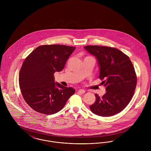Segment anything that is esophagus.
Here are the masks:
<instances>
[{"label":"esophagus","mask_w":151,"mask_h":151,"mask_svg":"<svg viewBox=\"0 0 151 151\" xmlns=\"http://www.w3.org/2000/svg\"><path fill=\"white\" fill-rule=\"evenodd\" d=\"M78 92H80V93H84L85 92H86V91L85 90H84V89H79L78 91Z\"/></svg>","instance_id":"1"}]
</instances>
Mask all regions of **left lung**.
Here are the masks:
<instances>
[{"label": "left lung", "instance_id": "1", "mask_svg": "<svg viewBox=\"0 0 151 151\" xmlns=\"http://www.w3.org/2000/svg\"><path fill=\"white\" fill-rule=\"evenodd\" d=\"M84 48L97 58L99 77L106 90L102 97L95 94L96 101L90 106L91 110L104 117L119 113L129 104L137 86V75L129 57L115 47L87 45Z\"/></svg>", "mask_w": 151, "mask_h": 151}]
</instances>
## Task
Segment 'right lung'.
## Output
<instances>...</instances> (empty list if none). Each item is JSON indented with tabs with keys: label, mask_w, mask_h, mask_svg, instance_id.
Masks as SVG:
<instances>
[{
	"label": "right lung",
	"mask_w": 151,
	"mask_h": 151,
	"mask_svg": "<svg viewBox=\"0 0 151 151\" xmlns=\"http://www.w3.org/2000/svg\"><path fill=\"white\" fill-rule=\"evenodd\" d=\"M76 47L43 45L24 60L19 74V86L26 103L45 114L58 113L76 91L55 83L54 73L61 71Z\"/></svg>",
	"instance_id": "add662e5"
}]
</instances>
